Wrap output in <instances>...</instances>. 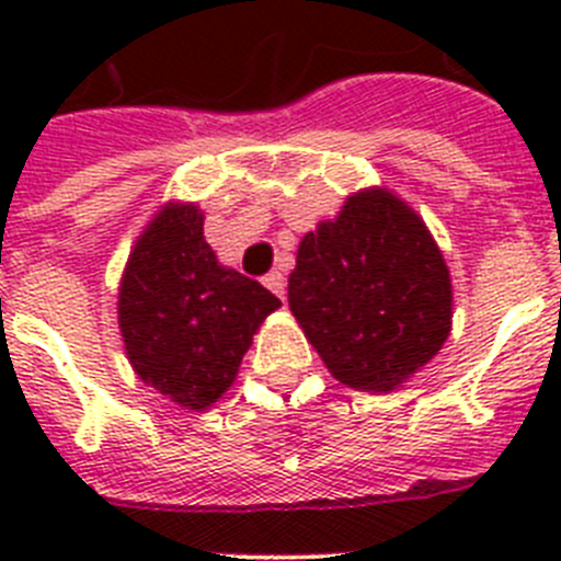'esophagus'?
Masks as SVG:
<instances>
[{"label": "esophagus", "instance_id": "obj_1", "mask_svg": "<svg viewBox=\"0 0 561 561\" xmlns=\"http://www.w3.org/2000/svg\"><path fill=\"white\" fill-rule=\"evenodd\" d=\"M264 286H266V289L275 291V295L280 297V300H284V295H286V277L280 275V272H270V275L264 277Z\"/></svg>", "mask_w": 561, "mask_h": 561}]
</instances>
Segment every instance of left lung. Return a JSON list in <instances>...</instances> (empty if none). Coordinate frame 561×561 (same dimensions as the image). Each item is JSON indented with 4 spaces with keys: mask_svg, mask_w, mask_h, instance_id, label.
I'll use <instances>...</instances> for the list:
<instances>
[{
    "mask_svg": "<svg viewBox=\"0 0 561 561\" xmlns=\"http://www.w3.org/2000/svg\"><path fill=\"white\" fill-rule=\"evenodd\" d=\"M289 309L336 381L390 393L447 342L453 280L419 213L368 187L304 236Z\"/></svg>",
    "mask_w": 561,
    "mask_h": 561,
    "instance_id": "obj_1",
    "label": "left lung"
}]
</instances>
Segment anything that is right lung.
Instances as JSON below:
<instances>
[{
	"instance_id": "right-lung-1",
	"label": "right lung",
	"mask_w": 561,
	"mask_h": 561,
	"mask_svg": "<svg viewBox=\"0 0 561 561\" xmlns=\"http://www.w3.org/2000/svg\"><path fill=\"white\" fill-rule=\"evenodd\" d=\"M280 306L219 264L196 205L168 202L137 238L117 295L134 374L185 410H207L236 381L252 334Z\"/></svg>"
}]
</instances>
